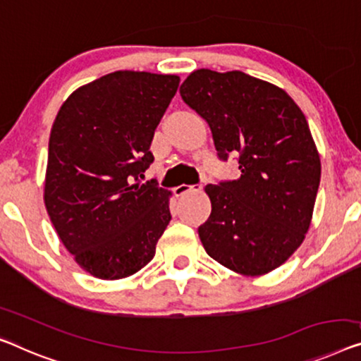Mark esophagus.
Listing matches in <instances>:
<instances>
[{"instance_id": "obj_1", "label": "esophagus", "mask_w": 361, "mask_h": 361, "mask_svg": "<svg viewBox=\"0 0 361 361\" xmlns=\"http://www.w3.org/2000/svg\"><path fill=\"white\" fill-rule=\"evenodd\" d=\"M199 190H201V186L180 185V186L173 188V192H175V196H183V195H186V192H190V191H199Z\"/></svg>"}]
</instances>
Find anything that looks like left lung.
<instances>
[{
    "label": "left lung",
    "instance_id": "1",
    "mask_svg": "<svg viewBox=\"0 0 361 361\" xmlns=\"http://www.w3.org/2000/svg\"><path fill=\"white\" fill-rule=\"evenodd\" d=\"M181 99L207 121L217 157L240 178L207 185L212 212L197 228L207 255L243 276L282 266L308 232L321 180L308 121L285 90L241 71L197 69Z\"/></svg>",
    "mask_w": 361,
    "mask_h": 361
}]
</instances>
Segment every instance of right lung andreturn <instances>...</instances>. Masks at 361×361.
I'll return each mask as SVG.
<instances>
[{
  "label": "right lung",
  "instance_id": "obj_1",
  "mask_svg": "<svg viewBox=\"0 0 361 361\" xmlns=\"http://www.w3.org/2000/svg\"><path fill=\"white\" fill-rule=\"evenodd\" d=\"M173 74L115 71L68 97L48 142L45 206L78 264L104 281L141 271L169 225L170 191L141 183Z\"/></svg>",
  "mask_w": 361,
  "mask_h": 361
}]
</instances>
